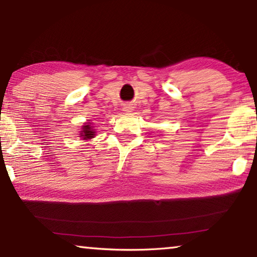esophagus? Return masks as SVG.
<instances>
[{"label": "esophagus", "mask_w": 257, "mask_h": 257, "mask_svg": "<svg viewBox=\"0 0 257 257\" xmlns=\"http://www.w3.org/2000/svg\"><path fill=\"white\" fill-rule=\"evenodd\" d=\"M124 110H125V112H132V107H130V106H125V107H124Z\"/></svg>", "instance_id": "34e87169"}]
</instances>
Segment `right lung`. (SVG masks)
<instances>
[{
	"label": "right lung",
	"instance_id": "obj_1",
	"mask_svg": "<svg viewBox=\"0 0 257 257\" xmlns=\"http://www.w3.org/2000/svg\"><path fill=\"white\" fill-rule=\"evenodd\" d=\"M82 133L83 134H80V136H83L84 140L91 139V137L94 136V132H93V130H92V127H90V124L84 125Z\"/></svg>",
	"mask_w": 257,
	"mask_h": 257
}]
</instances>
